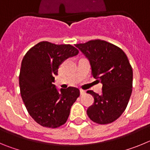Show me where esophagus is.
Listing matches in <instances>:
<instances>
[{"label": "esophagus", "instance_id": "34e87169", "mask_svg": "<svg viewBox=\"0 0 150 150\" xmlns=\"http://www.w3.org/2000/svg\"><path fill=\"white\" fill-rule=\"evenodd\" d=\"M86 91H84V90H83V89H80V95H86Z\"/></svg>", "mask_w": 150, "mask_h": 150}]
</instances>
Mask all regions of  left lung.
<instances>
[{"mask_svg": "<svg viewBox=\"0 0 150 150\" xmlns=\"http://www.w3.org/2000/svg\"><path fill=\"white\" fill-rule=\"evenodd\" d=\"M75 46L89 60L91 75L103 84L101 95L87 91L95 100L87 115L98 124L112 123L126 109L132 95L133 71L128 57L120 47L102 40H91Z\"/></svg>", "mask_w": 150, "mask_h": 150, "instance_id": "left-lung-1", "label": "left lung"}]
</instances>
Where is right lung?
<instances>
[{
	"mask_svg": "<svg viewBox=\"0 0 150 150\" xmlns=\"http://www.w3.org/2000/svg\"><path fill=\"white\" fill-rule=\"evenodd\" d=\"M79 50L70 44L42 41L26 52L19 74L22 98L29 115L43 127L56 128L67 122L73 104L79 96L75 87L57 90L53 84L59 65Z\"/></svg>",
	"mask_w": 150,
	"mask_h": 150,
	"instance_id": "add662e5",
	"label": "right lung"
}]
</instances>
